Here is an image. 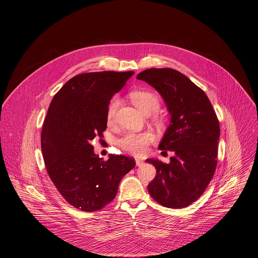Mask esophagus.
<instances>
[{"label": "esophagus", "mask_w": 258, "mask_h": 258, "mask_svg": "<svg viewBox=\"0 0 258 258\" xmlns=\"http://www.w3.org/2000/svg\"><path fill=\"white\" fill-rule=\"evenodd\" d=\"M136 163H137L138 166H141V165H143L144 161H143L142 159H140V158H137V159H136Z\"/></svg>", "instance_id": "esophagus-1"}]
</instances>
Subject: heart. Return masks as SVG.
I'll return each mask as SVG.
<instances>
[{
	"mask_svg": "<svg viewBox=\"0 0 258 258\" xmlns=\"http://www.w3.org/2000/svg\"><path fill=\"white\" fill-rule=\"evenodd\" d=\"M132 102L145 114H152L153 120L156 124H164L163 115L156 111L160 108L161 101L158 95L148 90H137L130 94ZM120 100L118 97H113L106 108V121L108 124H112L115 119L116 111L119 107ZM153 140V135L150 132L135 133L127 132L117 140V145L122 150L134 155H142L146 152L147 146Z\"/></svg>",
	"mask_w": 258,
	"mask_h": 258,
	"instance_id": "b5f03b06",
	"label": "heart"
}]
</instances>
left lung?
<instances>
[{
  "mask_svg": "<svg viewBox=\"0 0 258 258\" xmlns=\"http://www.w3.org/2000/svg\"><path fill=\"white\" fill-rule=\"evenodd\" d=\"M138 80L155 88L171 115L160 150L173 151L169 163L147 159L156 168L148 185L151 197L168 208H183L198 200L217 163L219 122L206 94L186 76L171 68H150Z\"/></svg>",
  "mask_w": 258,
  "mask_h": 258,
  "instance_id": "1",
  "label": "left lung"
}]
</instances>
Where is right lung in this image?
Segmentation results:
<instances>
[{
	"instance_id": "add662e5",
	"label": "right lung",
	"mask_w": 258,
	"mask_h": 258,
	"mask_svg": "<svg viewBox=\"0 0 258 258\" xmlns=\"http://www.w3.org/2000/svg\"><path fill=\"white\" fill-rule=\"evenodd\" d=\"M134 71H99L70 79L54 96L44 121L41 145L47 172L63 198L93 212L111 202L134 158L111 154L104 161L91 141L103 137L106 108Z\"/></svg>"
}]
</instances>
